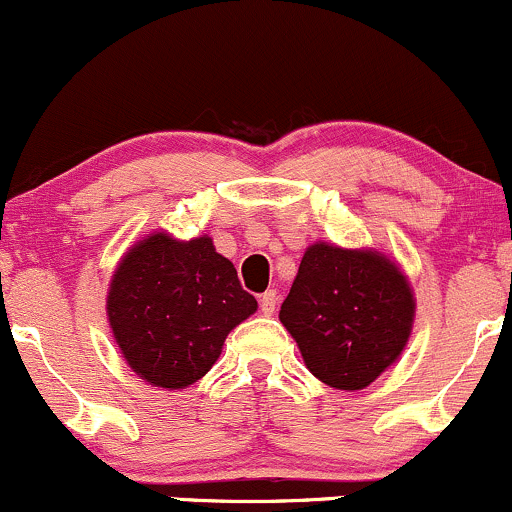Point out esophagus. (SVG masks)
<instances>
[{
    "label": "esophagus",
    "instance_id": "34e87169",
    "mask_svg": "<svg viewBox=\"0 0 512 512\" xmlns=\"http://www.w3.org/2000/svg\"><path fill=\"white\" fill-rule=\"evenodd\" d=\"M276 303H279V296H276L274 289H269L267 293H262L260 296V310L264 315H272L276 310Z\"/></svg>",
    "mask_w": 512,
    "mask_h": 512
}]
</instances>
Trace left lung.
<instances>
[{
	"label": "left lung",
	"mask_w": 512,
	"mask_h": 512,
	"mask_svg": "<svg viewBox=\"0 0 512 512\" xmlns=\"http://www.w3.org/2000/svg\"><path fill=\"white\" fill-rule=\"evenodd\" d=\"M416 298L399 264L373 248L308 245L279 320L310 373L334 390H363L402 356Z\"/></svg>",
	"instance_id": "1"
}]
</instances>
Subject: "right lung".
Segmentation results:
<instances>
[{"mask_svg":"<svg viewBox=\"0 0 512 512\" xmlns=\"http://www.w3.org/2000/svg\"><path fill=\"white\" fill-rule=\"evenodd\" d=\"M257 310L214 240L154 231L129 248L110 279L105 313L127 366L144 383L185 390L209 373L228 332Z\"/></svg>","mask_w":512,"mask_h":512,"instance_id":"1","label":"right lung"}]
</instances>
